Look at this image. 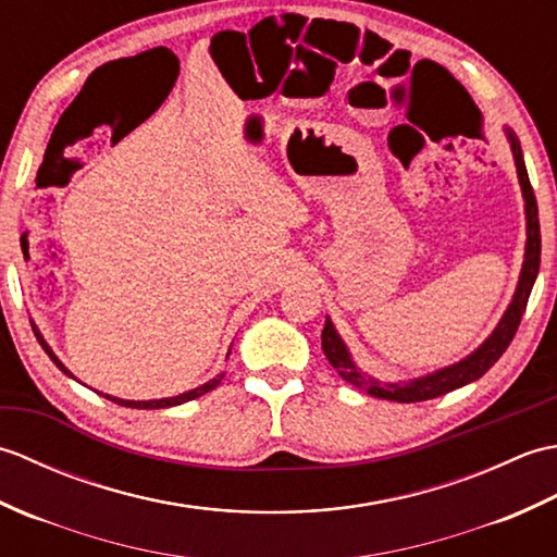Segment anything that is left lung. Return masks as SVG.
Returning a JSON list of instances; mask_svg holds the SVG:
<instances>
[{"mask_svg": "<svg viewBox=\"0 0 557 557\" xmlns=\"http://www.w3.org/2000/svg\"><path fill=\"white\" fill-rule=\"evenodd\" d=\"M505 132H507V140H510L512 158H515V164H517L519 186H522V196H524L527 251H524L522 275H519L512 304L507 306V311L500 318L498 327L493 330L491 337L483 342V345L476 351H471L469 357L461 359L459 363H453V366H447V369H441V371L429 373L423 377H413V381H409V383H377L375 377L359 371V366L351 361V354L345 347V342H342V337L337 335L333 321L325 318V327H323V335H321L323 351H325L327 361L333 363V369L342 375V381H347L349 385L359 387V389H363V393H369L373 397L393 399V401H401V405H409V401H423V399L441 397L445 393H453V389H457L461 385L479 381V377L503 357V351L510 347L517 327H519V323H522V315H524V309H527L531 287H534L536 275H539L541 227H539L536 196H534V188H531L529 174H527L522 146H519V140L510 132V128H505Z\"/></svg>", "mask_w": 557, "mask_h": 557, "instance_id": "obj_1", "label": "left lung"}]
</instances>
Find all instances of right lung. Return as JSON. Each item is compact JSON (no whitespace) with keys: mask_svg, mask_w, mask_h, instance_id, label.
Returning a JSON list of instances; mask_svg holds the SVG:
<instances>
[{"mask_svg":"<svg viewBox=\"0 0 557 557\" xmlns=\"http://www.w3.org/2000/svg\"><path fill=\"white\" fill-rule=\"evenodd\" d=\"M33 333H35V337H38V342H40V347L47 351V357H50L54 363H57V369L59 371H64L69 377H74L71 375V371L66 369V366L59 361L57 357H54V351L50 349V345H47V342L42 339V335H40V330L33 325ZM222 375L224 373H220L218 377H212V381H208L206 385H200V387H196V389H188V393H184V395H176V397H164V399H148V401H134V399H120V397H110V395H102V397H108V399H112L114 405H120V407H132V409H164V407H176V405H184V401H188V399H196V397H200V395H206V393H210V389H215L218 385H220V381H222Z\"/></svg>","mask_w":557,"mask_h":557,"instance_id":"obj_1","label":"right lung"}]
</instances>
